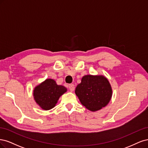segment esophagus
Returning <instances> with one entry per match:
<instances>
[{"label": "esophagus", "mask_w": 148, "mask_h": 148, "mask_svg": "<svg viewBox=\"0 0 148 148\" xmlns=\"http://www.w3.org/2000/svg\"><path fill=\"white\" fill-rule=\"evenodd\" d=\"M74 88H75V87H74V85L73 84H69V89L70 90V91H71V92L74 91Z\"/></svg>", "instance_id": "obj_1"}]
</instances>
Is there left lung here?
Listing matches in <instances>:
<instances>
[{
  "instance_id": "obj_1",
  "label": "left lung",
  "mask_w": 148,
  "mask_h": 148,
  "mask_svg": "<svg viewBox=\"0 0 148 148\" xmlns=\"http://www.w3.org/2000/svg\"><path fill=\"white\" fill-rule=\"evenodd\" d=\"M80 103L88 110L97 111L106 106L112 95L111 86L103 75H84L75 90Z\"/></svg>"
}]
</instances>
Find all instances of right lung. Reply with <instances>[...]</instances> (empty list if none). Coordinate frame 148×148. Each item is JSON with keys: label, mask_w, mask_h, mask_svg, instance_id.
Listing matches in <instances>:
<instances>
[{"label": "right lung", "mask_w": 148, "mask_h": 148, "mask_svg": "<svg viewBox=\"0 0 148 148\" xmlns=\"http://www.w3.org/2000/svg\"><path fill=\"white\" fill-rule=\"evenodd\" d=\"M66 91L67 88L63 85H57L55 80L48 79L34 88L33 96L42 109L50 110L55 106L60 97Z\"/></svg>", "instance_id": "right-lung-1"}]
</instances>
